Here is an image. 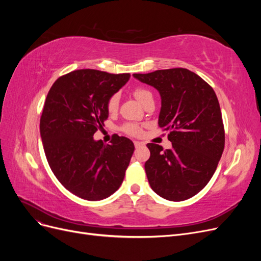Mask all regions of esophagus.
I'll list each match as a JSON object with an SVG mask.
<instances>
[{"instance_id":"esophagus-1","label":"esophagus","mask_w":261,"mask_h":261,"mask_svg":"<svg viewBox=\"0 0 261 261\" xmlns=\"http://www.w3.org/2000/svg\"><path fill=\"white\" fill-rule=\"evenodd\" d=\"M134 145H135V148H136V149H138V148L144 146V144L140 143V141H134Z\"/></svg>"}]
</instances>
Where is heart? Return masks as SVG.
<instances>
[{
    "mask_svg": "<svg viewBox=\"0 0 261 261\" xmlns=\"http://www.w3.org/2000/svg\"><path fill=\"white\" fill-rule=\"evenodd\" d=\"M133 94H134V97L137 99L139 103H141V105H144L147 99L152 97L151 92L145 88L134 89ZM118 102H120V97H118V94H116V93L109 98L108 103H107V109H108L109 113H115L117 111ZM122 129L124 133L128 134V135H132V136H139L141 134V126H139L138 124H135V123L125 124L122 127Z\"/></svg>",
    "mask_w": 261,
    "mask_h": 261,
    "instance_id": "obj_1",
    "label": "heart"
}]
</instances>
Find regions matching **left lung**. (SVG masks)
<instances>
[{"label": "left lung", "mask_w": 261, "mask_h": 261, "mask_svg": "<svg viewBox=\"0 0 261 261\" xmlns=\"http://www.w3.org/2000/svg\"><path fill=\"white\" fill-rule=\"evenodd\" d=\"M161 96L159 126L169 132L172 148L148 144L145 163L152 191L171 201L186 200L208 184L224 149V126L217 94L186 68L134 74Z\"/></svg>", "instance_id": "obj_1"}]
</instances>
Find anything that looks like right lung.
<instances>
[{
  "instance_id": "obj_1",
  "label": "right lung",
  "mask_w": 261,
  "mask_h": 261,
  "mask_svg": "<svg viewBox=\"0 0 261 261\" xmlns=\"http://www.w3.org/2000/svg\"><path fill=\"white\" fill-rule=\"evenodd\" d=\"M129 74L78 69L52 85L40 118V135L53 174L72 194L96 201L116 192L134 152L133 141L115 136L111 145L94 140L109 116V98Z\"/></svg>"
}]
</instances>
